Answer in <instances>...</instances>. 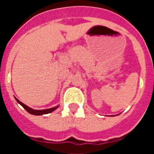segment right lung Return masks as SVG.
Returning a JSON list of instances; mask_svg holds the SVG:
<instances>
[{
    "label": "right lung",
    "instance_id": "right-lung-1",
    "mask_svg": "<svg viewBox=\"0 0 154 154\" xmlns=\"http://www.w3.org/2000/svg\"><path fill=\"white\" fill-rule=\"evenodd\" d=\"M15 100L17 101V103H19V104L21 105V106H22L24 109L26 110L27 112H29V113L31 114V115H35V116H42V115H45V114L51 113V112H54L55 110H56L59 107V106H57L55 107H53V108H51V109H47L37 110V109H33L30 108V107H28V106L24 105V103H22L21 102L19 101L18 99H16V98H15Z\"/></svg>",
    "mask_w": 154,
    "mask_h": 154
}]
</instances>
